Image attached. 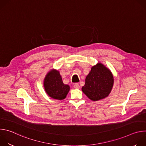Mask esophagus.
Listing matches in <instances>:
<instances>
[{"instance_id": "34e87169", "label": "esophagus", "mask_w": 146, "mask_h": 146, "mask_svg": "<svg viewBox=\"0 0 146 146\" xmlns=\"http://www.w3.org/2000/svg\"><path fill=\"white\" fill-rule=\"evenodd\" d=\"M74 88L76 89H79L80 88V85L78 83H76V84L74 85Z\"/></svg>"}]
</instances>
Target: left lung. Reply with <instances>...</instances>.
Returning a JSON list of instances; mask_svg holds the SVG:
<instances>
[{"mask_svg":"<svg viewBox=\"0 0 146 146\" xmlns=\"http://www.w3.org/2000/svg\"><path fill=\"white\" fill-rule=\"evenodd\" d=\"M114 85V77L109 69L102 63L93 66L86 78L82 91L91 100L98 101L109 96Z\"/></svg>","mask_w":146,"mask_h":146,"instance_id":"1","label":"left lung"}]
</instances>
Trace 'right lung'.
Segmentation results:
<instances>
[{"label":"right lung","mask_w":146,"mask_h":146,"mask_svg":"<svg viewBox=\"0 0 146 146\" xmlns=\"http://www.w3.org/2000/svg\"><path fill=\"white\" fill-rule=\"evenodd\" d=\"M45 92L51 98L63 100L70 91L69 85L64 84L59 72L51 69L46 74L43 82Z\"/></svg>","instance_id":"obj_1"}]
</instances>
